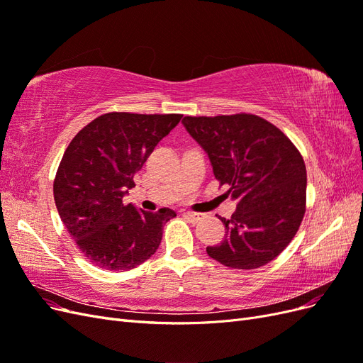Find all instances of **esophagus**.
<instances>
[{
	"mask_svg": "<svg viewBox=\"0 0 363 363\" xmlns=\"http://www.w3.org/2000/svg\"><path fill=\"white\" fill-rule=\"evenodd\" d=\"M183 215H184L186 218H188L191 223H199L200 219H201V215H200V213H194V212H184Z\"/></svg>",
	"mask_w": 363,
	"mask_h": 363,
	"instance_id": "esophagus-1",
	"label": "esophagus"
}]
</instances>
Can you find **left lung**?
Segmentation results:
<instances>
[{
  "label": "left lung",
  "instance_id": "obj_1",
  "mask_svg": "<svg viewBox=\"0 0 363 363\" xmlns=\"http://www.w3.org/2000/svg\"><path fill=\"white\" fill-rule=\"evenodd\" d=\"M183 125L238 201L221 218L225 238L207 255L228 268L255 269L289 245L306 212V164L281 130L256 115L184 116Z\"/></svg>",
  "mask_w": 363,
  "mask_h": 363
}]
</instances>
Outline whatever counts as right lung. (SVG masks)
<instances>
[{"mask_svg": "<svg viewBox=\"0 0 363 363\" xmlns=\"http://www.w3.org/2000/svg\"><path fill=\"white\" fill-rule=\"evenodd\" d=\"M183 115L112 112L71 140L54 179V201L77 247L95 267L128 271L155 255L172 208L124 204L133 177Z\"/></svg>", "mask_w": 363, "mask_h": 363, "instance_id": "1", "label": "right lung"}]
</instances>
